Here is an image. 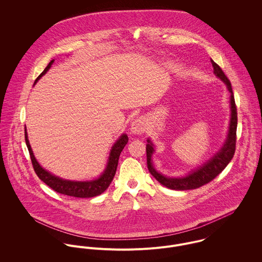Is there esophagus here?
Segmentation results:
<instances>
[{
  "label": "esophagus",
  "instance_id": "obj_1",
  "mask_svg": "<svg viewBox=\"0 0 262 262\" xmlns=\"http://www.w3.org/2000/svg\"><path fill=\"white\" fill-rule=\"evenodd\" d=\"M147 126V122L144 117H139L136 120H134L131 124V132L133 134H142L145 132Z\"/></svg>",
  "mask_w": 262,
  "mask_h": 262
}]
</instances>
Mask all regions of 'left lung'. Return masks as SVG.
Listing matches in <instances>:
<instances>
[{
    "label": "left lung",
    "instance_id": "1",
    "mask_svg": "<svg viewBox=\"0 0 262 262\" xmlns=\"http://www.w3.org/2000/svg\"><path fill=\"white\" fill-rule=\"evenodd\" d=\"M212 66L214 68V74L220 78L230 92V122L227 138L223 146L212 158H210L206 163L198 167L196 169L190 171L188 174L182 178H169L158 172L152 163V155L154 153V144L150 139H147L146 144V155H147V167L149 172L159 182L162 186L176 189V190H187L202 187L211 181H213L218 174H220L228 163L233 158L236 147V130H237V108L235 105L234 95L232 91V85L228 77L225 75L222 69L211 59Z\"/></svg>",
    "mask_w": 262,
    "mask_h": 262
}]
</instances>
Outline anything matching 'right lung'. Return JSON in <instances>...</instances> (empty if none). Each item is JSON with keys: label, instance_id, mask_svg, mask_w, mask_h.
I'll use <instances>...</instances> for the list:
<instances>
[{"label": "right lung", "instance_id": "right-lung-1", "mask_svg": "<svg viewBox=\"0 0 262 262\" xmlns=\"http://www.w3.org/2000/svg\"><path fill=\"white\" fill-rule=\"evenodd\" d=\"M53 62H54V59H52L49 62V64L45 68V70L41 73V75L38 76L34 84L37 82L38 79H40L41 76H43L48 72V70L51 68ZM25 141H26L27 148L30 153L33 168H34L38 178L43 183H45L48 187H51L55 191L62 193V194H67V195H71V196H75V198H93V196H97V195L101 194L102 192H104L110 186V184L112 183L113 179H114L116 170H117L119 156L128 142V136H127V134H122L119 137V139L114 143L111 151H110V154H109L106 168L103 171V173L98 179H95L92 181H85V182L64 180V179H61L59 177L52 174L51 172L47 171L46 169H44L38 163V161L33 154V151L31 149V146H30V143L28 140L26 127H25Z\"/></svg>", "mask_w": 262, "mask_h": 262}]
</instances>
